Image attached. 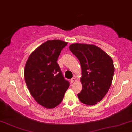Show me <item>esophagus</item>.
<instances>
[{
  "instance_id": "1",
  "label": "esophagus",
  "mask_w": 132,
  "mask_h": 132,
  "mask_svg": "<svg viewBox=\"0 0 132 132\" xmlns=\"http://www.w3.org/2000/svg\"><path fill=\"white\" fill-rule=\"evenodd\" d=\"M75 80H76V79H75V78H74V77H73L71 79V82H73L74 81H75Z\"/></svg>"
}]
</instances>
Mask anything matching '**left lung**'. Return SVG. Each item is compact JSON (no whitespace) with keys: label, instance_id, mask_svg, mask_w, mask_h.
I'll return each instance as SVG.
<instances>
[{"label":"left lung","instance_id":"left-lung-1","mask_svg":"<svg viewBox=\"0 0 132 132\" xmlns=\"http://www.w3.org/2000/svg\"><path fill=\"white\" fill-rule=\"evenodd\" d=\"M69 50L80 61L82 90L77 95L81 103L96 104L104 97L111 86L115 71L112 58L99 47L73 43Z\"/></svg>","mask_w":132,"mask_h":132}]
</instances>
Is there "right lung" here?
Masks as SVG:
<instances>
[{
  "instance_id": "obj_1",
  "label": "right lung",
  "mask_w": 132,
  "mask_h": 132,
  "mask_svg": "<svg viewBox=\"0 0 132 132\" xmlns=\"http://www.w3.org/2000/svg\"><path fill=\"white\" fill-rule=\"evenodd\" d=\"M67 44L60 40H48L35 50L26 61L24 70L26 86L34 100L46 108L57 106L69 87L57 62Z\"/></svg>"
}]
</instances>
